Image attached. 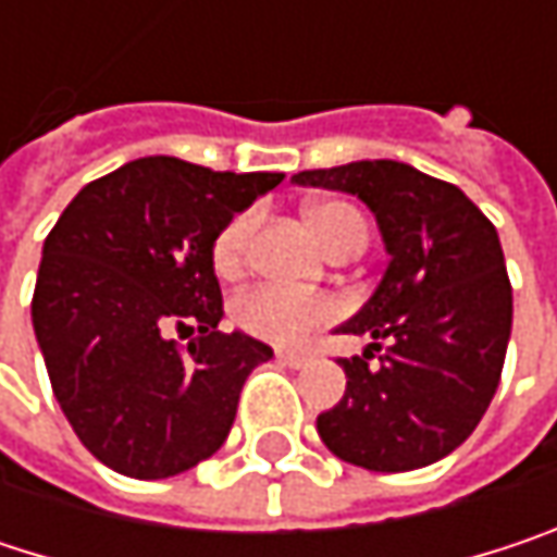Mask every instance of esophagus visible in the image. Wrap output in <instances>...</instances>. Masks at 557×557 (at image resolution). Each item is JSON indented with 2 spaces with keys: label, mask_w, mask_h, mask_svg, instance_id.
Returning <instances> with one entry per match:
<instances>
[{
  "label": "esophagus",
  "mask_w": 557,
  "mask_h": 557,
  "mask_svg": "<svg viewBox=\"0 0 557 557\" xmlns=\"http://www.w3.org/2000/svg\"><path fill=\"white\" fill-rule=\"evenodd\" d=\"M277 358L283 364H289V368H306L309 361H312V355H306V351H293V348H277Z\"/></svg>",
  "instance_id": "obj_1"
}]
</instances>
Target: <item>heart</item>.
Masks as SVG:
<instances>
[{"instance_id":"b5f03b06","label":"heart","mask_w":557,"mask_h":557,"mask_svg":"<svg viewBox=\"0 0 557 557\" xmlns=\"http://www.w3.org/2000/svg\"><path fill=\"white\" fill-rule=\"evenodd\" d=\"M306 215H309V225H312L315 238L329 251L348 235L368 238L364 215L348 202H315ZM255 228H258V212L255 209L235 212L219 228V235L212 242V268H215L219 277H235L248 264ZM338 312H342V306H338L335 296H329V293H302V289H293V286H283V283H258V286L238 293L235 302H232V319L238 322V329H245L248 335L277 342V345L302 342L312 329L329 325Z\"/></svg>"}]
</instances>
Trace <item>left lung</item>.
<instances>
[{"label":"left lung","mask_w":557,"mask_h":557,"mask_svg":"<svg viewBox=\"0 0 557 557\" xmlns=\"http://www.w3.org/2000/svg\"><path fill=\"white\" fill-rule=\"evenodd\" d=\"M293 183L368 202L389 251L377 293L338 329L374 342L338 358L345 396L315 419L325 448L384 474L451 455L497 393L512 329L494 222L455 183L399 161L302 170Z\"/></svg>","instance_id":"1"}]
</instances>
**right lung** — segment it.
I'll list each match as a JSON object with an SVG mask.
<instances>
[{
    "instance_id": "add662e5",
    "label": "right lung",
    "mask_w": 557,
    "mask_h": 557,
    "mask_svg": "<svg viewBox=\"0 0 557 557\" xmlns=\"http://www.w3.org/2000/svg\"><path fill=\"white\" fill-rule=\"evenodd\" d=\"M283 173L141 158L86 183L45 238L32 322L57 403L106 468L158 481L222 448L274 351L219 332V228ZM191 334L189 346L172 332Z\"/></svg>"
}]
</instances>
